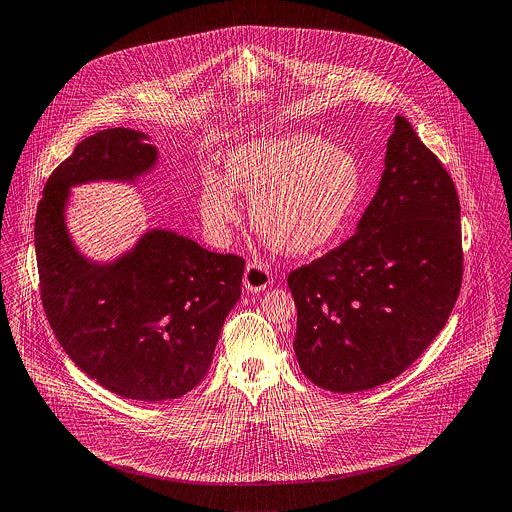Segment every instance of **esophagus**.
I'll return each instance as SVG.
<instances>
[{"instance_id": "1", "label": "esophagus", "mask_w": 512, "mask_h": 512, "mask_svg": "<svg viewBox=\"0 0 512 512\" xmlns=\"http://www.w3.org/2000/svg\"><path fill=\"white\" fill-rule=\"evenodd\" d=\"M274 281L270 270L264 266V264H258V262H250L244 270V287L250 291V293H258V291H264L270 283Z\"/></svg>"}]
</instances>
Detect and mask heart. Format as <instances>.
I'll list each match as a JSON object with an SVG mask.
<instances>
[{
	"label": "heart",
	"instance_id": "b5f03b06",
	"mask_svg": "<svg viewBox=\"0 0 512 512\" xmlns=\"http://www.w3.org/2000/svg\"><path fill=\"white\" fill-rule=\"evenodd\" d=\"M227 178L252 201L254 229L291 256L330 246L354 217L366 184L364 168L352 152L305 131L238 144L227 156ZM231 186L209 178L199 199L205 225L221 240L240 221Z\"/></svg>",
	"mask_w": 512,
	"mask_h": 512
}]
</instances>
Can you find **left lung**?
Segmentation results:
<instances>
[{
    "instance_id": "1",
    "label": "left lung",
    "mask_w": 512,
    "mask_h": 512,
    "mask_svg": "<svg viewBox=\"0 0 512 512\" xmlns=\"http://www.w3.org/2000/svg\"><path fill=\"white\" fill-rule=\"evenodd\" d=\"M462 272L454 182L397 115L381 182L354 236L287 278L299 368L334 393L391 381L446 325Z\"/></svg>"
}]
</instances>
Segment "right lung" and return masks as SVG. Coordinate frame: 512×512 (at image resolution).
Wrapping results in <instances>:
<instances>
[{"instance_id": "obj_1", "label": "right lung", "mask_w": 512, "mask_h": 512, "mask_svg": "<svg viewBox=\"0 0 512 512\" xmlns=\"http://www.w3.org/2000/svg\"><path fill=\"white\" fill-rule=\"evenodd\" d=\"M156 162L148 135L99 131L50 174L35 219L41 299L60 346L101 387L144 403L178 399L205 377L244 274L242 258L166 229L109 262L78 250L66 227L70 187L135 184Z\"/></svg>"}]
</instances>
